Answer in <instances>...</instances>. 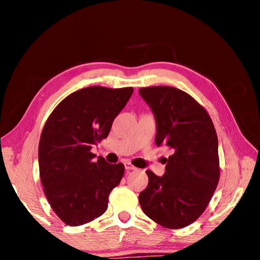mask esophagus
I'll return each instance as SVG.
<instances>
[{
  "label": "esophagus",
  "instance_id": "1",
  "mask_svg": "<svg viewBox=\"0 0 260 260\" xmlns=\"http://www.w3.org/2000/svg\"><path fill=\"white\" fill-rule=\"evenodd\" d=\"M125 169L127 171H133V170H136V167L134 165H132L129 161H125Z\"/></svg>",
  "mask_w": 260,
  "mask_h": 260
}]
</instances>
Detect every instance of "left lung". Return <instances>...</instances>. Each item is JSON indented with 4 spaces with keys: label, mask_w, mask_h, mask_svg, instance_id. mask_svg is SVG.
Masks as SVG:
<instances>
[{
    "label": "left lung",
    "mask_w": 260,
    "mask_h": 260,
    "mask_svg": "<svg viewBox=\"0 0 260 260\" xmlns=\"http://www.w3.org/2000/svg\"><path fill=\"white\" fill-rule=\"evenodd\" d=\"M139 93L155 114L156 144L174 151L162 177L147 171L140 205L158 225L179 230L201 217L218 186L217 133L206 110L178 88L146 87Z\"/></svg>",
    "instance_id": "left-lung-1"
}]
</instances>
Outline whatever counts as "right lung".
I'll return each mask as SVG.
<instances>
[{
  "label": "right lung",
  "mask_w": 260,
  "mask_h": 260,
  "mask_svg": "<svg viewBox=\"0 0 260 260\" xmlns=\"http://www.w3.org/2000/svg\"><path fill=\"white\" fill-rule=\"evenodd\" d=\"M132 94V87L82 88L61 101L46 121L39 143L41 183L54 212L69 226L102 215L124 175V164L95 160L90 149L108 138Z\"/></svg>",
  "instance_id": "right-lung-1"
}]
</instances>
